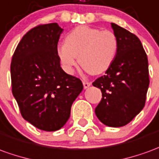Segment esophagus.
<instances>
[{
  "instance_id": "1",
  "label": "esophagus",
  "mask_w": 159,
  "mask_h": 159,
  "mask_svg": "<svg viewBox=\"0 0 159 159\" xmlns=\"http://www.w3.org/2000/svg\"><path fill=\"white\" fill-rule=\"evenodd\" d=\"M83 83L84 89H87V88H89L91 85V83H89V82H86V81H83Z\"/></svg>"
}]
</instances>
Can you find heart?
I'll list each match as a JSON object with an SVG mask.
<instances>
[{
  "mask_svg": "<svg viewBox=\"0 0 159 159\" xmlns=\"http://www.w3.org/2000/svg\"><path fill=\"white\" fill-rule=\"evenodd\" d=\"M117 50L118 39L114 32L80 25L66 35L64 44L57 46V55L67 73L73 72L77 57L86 71L98 75L110 66Z\"/></svg>",
  "mask_w": 159,
  "mask_h": 159,
  "instance_id": "obj_1",
  "label": "heart"
}]
</instances>
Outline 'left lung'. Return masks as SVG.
Instances as JSON below:
<instances>
[{"mask_svg":"<svg viewBox=\"0 0 159 159\" xmlns=\"http://www.w3.org/2000/svg\"><path fill=\"white\" fill-rule=\"evenodd\" d=\"M118 50L105 75L95 80L102 98L95 107L97 118L112 127L126 126L145 107L149 87L148 59L139 38L111 23Z\"/></svg>","mask_w":159,"mask_h":159,"instance_id":"1","label":"left lung"}]
</instances>
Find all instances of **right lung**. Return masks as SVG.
<instances>
[{
	"label": "right lung",
	"instance_id": "right-lung-1",
	"mask_svg": "<svg viewBox=\"0 0 159 159\" xmlns=\"http://www.w3.org/2000/svg\"><path fill=\"white\" fill-rule=\"evenodd\" d=\"M63 29L57 23L28 31L14 51L11 62L12 92L22 117L39 129H60L83 89L82 81L60 67L57 55Z\"/></svg>",
	"mask_w": 159,
	"mask_h": 159
}]
</instances>
